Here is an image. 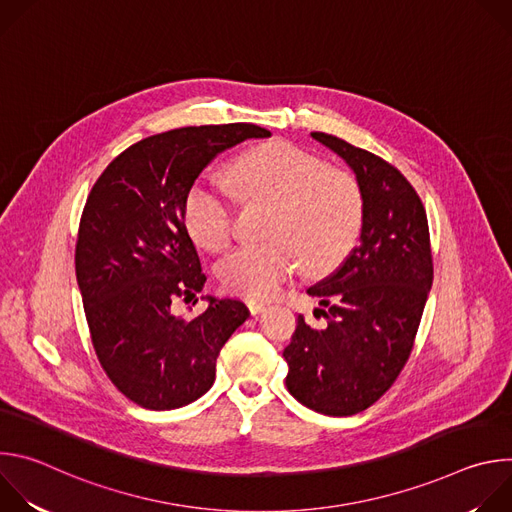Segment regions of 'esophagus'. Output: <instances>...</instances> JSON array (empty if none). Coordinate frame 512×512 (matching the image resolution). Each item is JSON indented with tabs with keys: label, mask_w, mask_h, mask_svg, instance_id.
<instances>
[{
	"label": "esophagus",
	"mask_w": 512,
	"mask_h": 512,
	"mask_svg": "<svg viewBox=\"0 0 512 512\" xmlns=\"http://www.w3.org/2000/svg\"><path fill=\"white\" fill-rule=\"evenodd\" d=\"M247 308H249V312L253 316H257V314H261L265 310V304H261V302H247Z\"/></svg>",
	"instance_id": "esophagus-1"
}]
</instances>
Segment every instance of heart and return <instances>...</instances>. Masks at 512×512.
<instances>
[{"instance_id":"1","label":"heart","mask_w":512,"mask_h":512,"mask_svg":"<svg viewBox=\"0 0 512 512\" xmlns=\"http://www.w3.org/2000/svg\"><path fill=\"white\" fill-rule=\"evenodd\" d=\"M231 176L247 200L271 204L267 237L261 245H241L221 263L223 287L247 300L275 296L298 257L308 271L334 265L358 235L362 196L356 180L294 143L271 141L235 160ZM184 227L206 251L231 241L233 208L216 186L198 180L184 198Z\"/></svg>"}]
</instances>
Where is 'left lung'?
<instances>
[{
	"label": "left lung",
	"instance_id": "left-lung-1",
	"mask_svg": "<svg viewBox=\"0 0 512 512\" xmlns=\"http://www.w3.org/2000/svg\"><path fill=\"white\" fill-rule=\"evenodd\" d=\"M356 176L362 196L360 243L308 294L328 324L298 328L283 350L287 391L334 417L381 399L403 371L433 281L427 214L415 188L383 158L314 131Z\"/></svg>",
	"mask_w": 512,
	"mask_h": 512
}]
</instances>
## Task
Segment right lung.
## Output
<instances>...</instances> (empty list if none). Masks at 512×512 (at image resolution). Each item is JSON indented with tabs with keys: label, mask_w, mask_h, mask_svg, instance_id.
I'll return each mask as SVG.
<instances>
[{
	"label": "right lung",
	"mask_w": 512,
	"mask_h": 512,
	"mask_svg": "<svg viewBox=\"0 0 512 512\" xmlns=\"http://www.w3.org/2000/svg\"><path fill=\"white\" fill-rule=\"evenodd\" d=\"M269 135L253 123H229L145 137L105 168L87 198L75 269L91 340L111 383L145 409L202 397L218 352L249 318L243 302L212 296L196 318L172 312L176 298H196L206 281L182 206L218 154Z\"/></svg>",
	"instance_id": "1"
}]
</instances>
